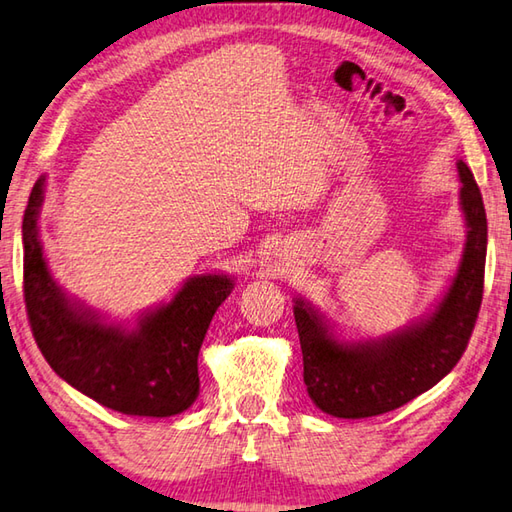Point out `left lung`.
<instances>
[{"label":"left lung","mask_w":512,"mask_h":512,"mask_svg":"<svg viewBox=\"0 0 512 512\" xmlns=\"http://www.w3.org/2000/svg\"><path fill=\"white\" fill-rule=\"evenodd\" d=\"M456 168L468 236L459 270L434 312L382 339L344 342L312 303L294 301L303 382L312 402L326 414L335 418L387 414L432 389L461 360L483 299L488 222L472 170L461 159Z\"/></svg>","instance_id":"8db88e82"}]
</instances>
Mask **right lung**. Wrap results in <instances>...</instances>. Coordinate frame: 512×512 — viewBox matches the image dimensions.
Wrapping results in <instances>:
<instances>
[{"instance_id":"right-lung-1","label":"right lung","mask_w":512,"mask_h":512,"mask_svg":"<svg viewBox=\"0 0 512 512\" xmlns=\"http://www.w3.org/2000/svg\"><path fill=\"white\" fill-rule=\"evenodd\" d=\"M42 200L44 175L33 186L22 222L24 303L44 360L71 387L119 414H182L200 393L197 355L233 279L191 276L168 303L143 312L134 328L107 324L53 281L40 242Z\"/></svg>"}]
</instances>
